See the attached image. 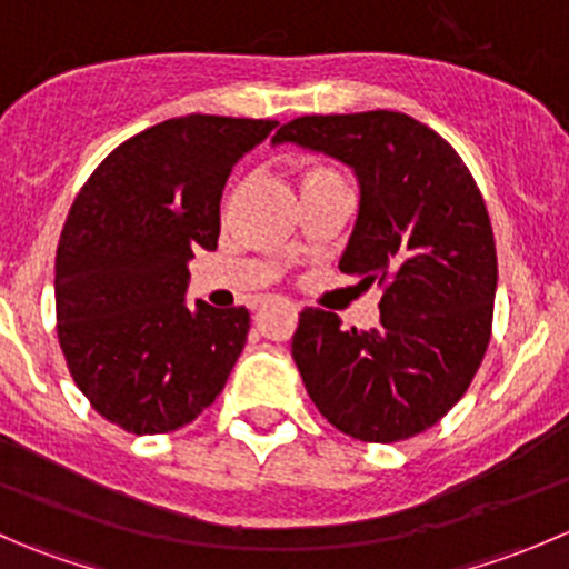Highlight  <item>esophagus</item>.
I'll return each instance as SVG.
<instances>
[{"label": "esophagus", "instance_id": "34e87169", "mask_svg": "<svg viewBox=\"0 0 569 569\" xmlns=\"http://www.w3.org/2000/svg\"><path fill=\"white\" fill-rule=\"evenodd\" d=\"M263 302H267V297H256V300H252V308H261Z\"/></svg>", "mask_w": 569, "mask_h": 569}]
</instances>
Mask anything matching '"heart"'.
I'll return each instance as SVG.
<instances>
[{"instance_id":"1","label":"heart","mask_w":569,"mask_h":569,"mask_svg":"<svg viewBox=\"0 0 569 569\" xmlns=\"http://www.w3.org/2000/svg\"><path fill=\"white\" fill-rule=\"evenodd\" d=\"M291 176H295V183L300 192H308V189H313L317 183L338 181L336 170L325 168V164H317V162H297L295 170H291Z\"/></svg>"}]
</instances>
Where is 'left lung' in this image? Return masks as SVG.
<instances>
[{
    "instance_id": "left-lung-1",
    "label": "left lung",
    "mask_w": 569,
    "mask_h": 569,
    "mask_svg": "<svg viewBox=\"0 0 569 569\" xmlns=\"http://www.w3.org/2000/svg\"><path fill=\"white\" fill-rule=\"evenodd\" d=\"M272 142L341 159L360 211L341 272L382 286L380 325L300 313L291 355L321 416L363 443H399L435 427L479 371L498 286L490 214L460 153L410 114H306Z\"/></svg>"
}]
</instances>
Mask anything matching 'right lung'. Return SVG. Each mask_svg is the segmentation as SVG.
I'll list each match as a JSON object with an SVG mask.
<instances>
[{"label": "right lung", "mask_w": 569, "mask_h": 569, "mask_svg": "<svg viewBox=\"0 0 569 569\" xmlns=\"http://www.w3.org/2000/svg\"><path fill=\"white\" fill-rule=\"evenodd\" d=\"M274 126L164 120L120 142L79 189L57 244V338L77 388L114 427L173 432L226 388L250 313L189 308L187 261L217 248L228 176Z\"/></svg>", "instance_id": "right-lung-1"}]
</instances>
